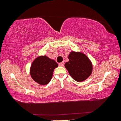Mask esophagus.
Returning a JSON list of instances; mask_svg holds the SVG:
<instances>
[{
	"label": "esophagus",
	"mask_w": 121,
	"mask_h": 121,
	"mask_svg": "<svg viewBox=\"0 0 121 121\" xmlns=\"http://www.w3.org/2000/svg\"><path fill=\"white\" fill-rule=\"evenodd\" d=\"M64 62H61V63H59V66H61V67H62V66H63V65H64Z\"/></svg>",
	"instance_id": "34e87169"
}]
</instances>
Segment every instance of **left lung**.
Returning a JSON list of instances; mask_svg holds the SVG:
<instances>
[{
    "instance_id": "1",
    "label": "left lung",
    "mask_w": 121,
    "mask_h": 121,
    "mask_svg": "<svg viewBox=\"0 0 121 121\" xmlns=\"http://www.w3.org/2000/svg\"><path fill=\"white\" fill-rule=\"evenodd\" d=\"M69 61L65 67L75 81L81 82L86 79L92 71V64L84 53L71 51L68 56Z\"/></svg>"
}]
</instances>
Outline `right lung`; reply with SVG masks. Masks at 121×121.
<instances>
[{"instance_id":"1","label":"right lung","mask_w":121,"mask_h":121,"mask_svg":"<svg viewBox=\"0 0 121 121\" xmlns=\"http://www.w3.org/2000/svg\"><path fill=\"white\" fill-rule=\"evenodd\" d=\"M58 67L54 60L46 56H39L32 63L30 73L35 82L40 85H46L52 79L54 69Z\"/></svg>"}]
</instances>
